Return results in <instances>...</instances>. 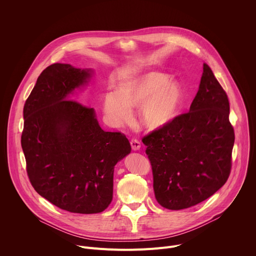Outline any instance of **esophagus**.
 <instances>
[{
    "mask_svg": "<svg viewBox=\"0 0 256 256\" xmlns=\"http://www.w3.org/2000/svg\"><path fill=\"white\" fill-rule=\"evenodd\" d=\"M130 146H132V148L134 151H138L140 148V142L136 138H132L130 140Z\"/></svg>",
    "mask_w": 256,
    "mask_h": 256,
    "instance_id": "esophagus-1",
    "label": "esophagus"
}]
</instances>
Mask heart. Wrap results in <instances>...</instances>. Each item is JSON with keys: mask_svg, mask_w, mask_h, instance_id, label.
<instances>
[{"mask_svg": "<svg viewBox=\"0 0 256 256\" xmlns=\"http://www.w3.org/2000/svg\"><path fill=\"white\" fill-rule=\"evenodd\" d=\"M184 99L180 84L161 72L148 74L120 84L118 93L103 96V110L112 122L122 124L132 118L130 107L140 106L142 124L158 130L171 122L177 116Z\"/></svg>", "mask_w": 256, "mask_h": 256, "instance_id": "b5f03b06", "label": "heart"}]
</instances>
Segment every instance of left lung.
I'll return each instance as SVG.
<instances>
[{
    "label": "left lung",
    "mask_w": 256,
    "mask_h": 256,
    "mask_svg": "<svg viewBox=\"0 0 256 256\" xmlns=\"http://www.w3.org/2000/svg\"><path fill=\"white\" fill-rule=\"evenodd\" d=\"M190 112L142 138L157 202L168 210L196 206L220 190L232 167L234 128L228 96L204 64Z\"/></svg>",
    "instance_id": "1"
}]
</instances>
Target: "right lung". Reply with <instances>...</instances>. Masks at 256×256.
<instances>
[{"mask_svg": "<svg viewBox=\"0 0 256 256\" xmlns=\"http://www.w3.org/2000/svg\"><path fill=\"white\" fill-rule=\"evenodd\" d=\"M90 76V70L50 64L23 109L21 146L32 186L56 206L76 214H97L109 206L114 166L132 151L126 134L104 132L93 108L68 99Z\"/></svg>", "mask_w": 256, "mask_h": 256, "instance_id": "right-lung-1", "label": "right lung"}]
</instances>
